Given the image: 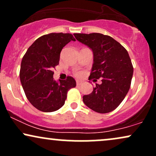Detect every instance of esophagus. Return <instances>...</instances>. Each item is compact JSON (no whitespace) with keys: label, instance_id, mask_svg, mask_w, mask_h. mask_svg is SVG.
<instances>
[{"label":"esophagus","instance_id":"1","mask_svg":"<svg viewBox=\"0 0 156 156\" xmlns=\"http://www.w3.org/2000/svg\"><path fill=\"white\" fill-rule=\"evenodd\" d=\"M82 83H83V81H81V80H77L76 81V84H77V86H80V85H81L82 84Z\"/></svg>","mask_w":156,"mask_h":156}]
</instances>
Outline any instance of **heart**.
I'll return each instance as SVG.
<instances>
[{"label": "heart", "instance_id": "1", "mask_svg": "<svg viewBox=\"0 0 156 156\" xmlns=\"http://www.w3.org/2000/svg\"><path fill=\"white\" fill-rule=\"evenodd\" d=\"M76 76H80V75H81V73H80V72H78V73H76Z\"/></svg>", "mask_w": 156, "mask_h": 156}]
</instances>
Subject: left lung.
Instances as JSON below:
<instances>
[{"label":"left lung","instance_id":"left-lung-1","mask_svg":"<svg viewBox=\"0 0 156 156\" xmlns=\"http://www.w3.org/2000/svg\"><path fill=\"white\" fill-rule=\"evenodd\" d=\"M80 42L92 49L94 55L89 79L102 78L91 94L84 95L83 101L92 110L101 114L114 111L128 94L133 67L128 51L120 43L99 33L74 34Z\"/></svg>","mask_w":156,"mask_h":156}]
</instances>
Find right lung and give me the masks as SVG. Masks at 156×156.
<instances>
[{
    "mask_svg": "<svg viewBox=\"0 0 156 156\" xmlns=\"http://www.w3.org/2000/svg\"><path fill=\"white\" fill-rule=\"evenodd\" d=\"M76 41L71 34L51 33L40 37L28 48L21 62L20 78L27 99L41 112H52L62 108L67 92L76 86L71 76L53 80V69L59 63L62 48Z\"/></svg>",
    "mask_w": 156,
    "mask_h": 156,
    "instance_id": "1",
    "label": "right lung"
}]
</instances>
